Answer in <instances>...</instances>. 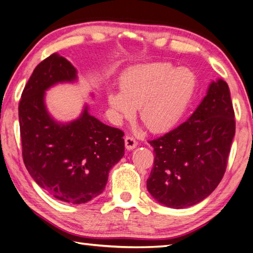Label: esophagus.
I'll use <instances>...</instances> for the list:
<instances>
[{"label":"esophagus","mask_w":253,"mask_h":253,"mask_svg":"<svg viewBox=\"0 0 253 253\" xmlns=\"http://www.w3.org/2000/svg\"><path fill=\"white\" fill-rule=\"evenodd\" d=\"M137 145H138V142H137L132 137L130 136H127L125 138V146H126V149L127 150H132L135 149Z\"/></svg>","instance_id":"obj_1"}]
</instances>
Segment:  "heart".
<instances>
[{"mask_svg": "<svg viewBox=\"0 0 253 253\" xmlns=\"http://www.w3.org/2000/svg\"><path fill=\"white\" fill-rule=\"evenodd\" d=\"M119 86L121 91L107 95L115 119H130L138 108L141 122L151 131L162 132L176 125L185 113L194 94L195 77L186 68L150 63L126 71Z\"/></svg>", "mask_w": 253, "mask_h": 253, "instance_id": "1", "label": "heart"}]
</instances>
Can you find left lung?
Instances as JSON below:
<instances>
[{"label":"left lung","instance_id":"1","mask_svg":"<svg viewBox=\"0 0 253 253\" xmlns=\"http://www.w3.org/2000/svg\"><path fill=\"white\" fill-rule=\"evenodd\" d=\"M236 132L230 90L211 82L194 114L173 130L150 140L155 162L147 189L169 208L197 205L212 192L226 171Z\"/></svg>","mask_w":253,"mask_h":253}]
</instances>
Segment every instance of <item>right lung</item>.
<instances>
[{"label":"right lung","mask_w":253,"mask_h":253,"mask_svg":"<svg viewBox=\"0 0 253 253\" xmlns=\"http://www.w3.org/2000/svg\"><path fill=\"white\" fill-rule=\"evenodd\" d=\"M77 71L57 53L35 67L18 105L22 154L32 178L57 200L85 204L102 194L108 172L125 154L124 132L91 116L85 106L70 123L55 121L45 106V91L73 83Z\"/></svg>","instance_id":"1"}]
</instances>
